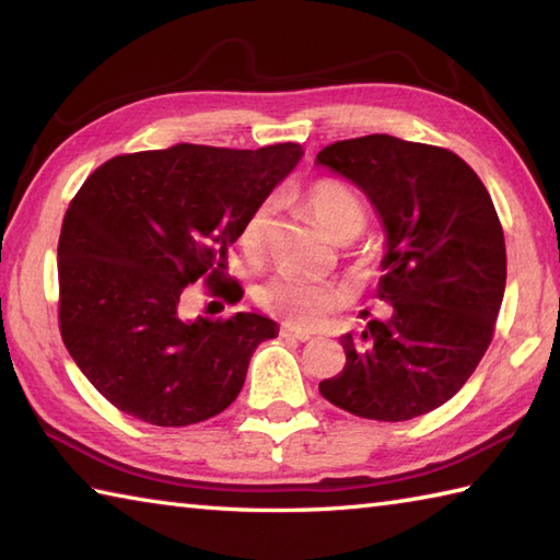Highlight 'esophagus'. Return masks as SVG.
Listing matches in <instances>:
<instances>
[{
  "instance_id": "1",
  "label": "esophagus",
  "mask_w": 560,
  "mask_h": 560,
  "mask_svg": "<svg viewBox=\"0 0 560 560\" xmlns=\"http://www.w3.org/2000/svg\"><path fill=\"white\" fill-rule=\"evenodd\" d=\"M280 336H284V338H294V340H302V343H306V340H312V338H314V336L310 334V330L294 328V326H288V324H284V326L280 328Z\"/></svg>"
}]
</instances>
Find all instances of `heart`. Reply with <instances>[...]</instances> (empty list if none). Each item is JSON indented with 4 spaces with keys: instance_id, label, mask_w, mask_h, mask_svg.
I'll list each match as a JSON object with an SVG mask.
<instances>
[{
    "instance_id": "obj_1",
    "label": "heart",
    "mask_w": 560,
    "mask_h": 560,
    "mask_svg": "<svg viewBox=\"0 0 560 560\" xmlns=\"http://www.w3.org/2000/svg\"><path fill=\"white\" fill-rule=\"evenodd\" d=\"M302 202L310 214L318 222V226L326 234H330L336 242H350L355 238L364 224H368V210L360 192L348 186L346 180L334 176H318L306 184L302 190ZM276 214V200L266 198L260 200L238 230V246H242L248 258H258L266 248V238L270 230V220ZM256 302L264 306L272 316L282 318L292 326H314L322 318L334 312L340 294L328 282L306 280L288 276H272L256 288Z\"/></svg>"
}]
</instances>
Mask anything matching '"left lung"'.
Here are the masks:
<instances>
[{
    "label": "left lung",
    "instance_id": "8db88e82",
    "mask_svg": "<svg viewBox=\"0 0 560 560\" xmlns=\"http://www.w3.org/2000/svg\"><path fill=\"white\" fill-rule=\"evenodd\" d=\"M316 162L364 190L386 230L376 296L392 304L362 336L340 338L346 368L318 392L352 416L398 423L447 404L495 334L508 258L481 178L444 147L364 135Z\"/></svg>",
    "mask_w": 560,
    "mask_h": 560
}]
</instances>
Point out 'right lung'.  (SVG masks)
I'll list each match as a JSON object with an SVG mask.
<instances>
[{"label":"right lung","instance_id":"right-lung-1","mask_svg":"<svg viewBox=\"0 0 560 560\" xmlns=\"http://www.w3.org/2000/svg\"><path fill=\"white\" fill-rule=\"evenodd\" d=\"M300 156L296 142H184L113 156L84 180L57 244V314L65 348L106 401L144 423L184 428L238 396L250 355L278 326L244 312L186 318L190 284L242 300L226 250Z\"/></svg>","mask_w":560,"mask_h":560}]
</instances>
